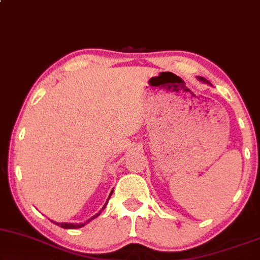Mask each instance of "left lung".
Returning a JSON list of instances; mask_svg holds the SVG:
<instances>
[{
  "label": "left lung",
  "instance_id": "left-lung-1",
  "mask_svg": "<svg viewBox=\"0 0 260 260\" xmlns=\"http://www.w3.org/2000/svg\"><path fill=\"white\" fill-rule=\"evenodd\" d=\"M198 80L199 81H201L202 83H208V84H211V82H209V81H207L205 79V77H201V76H198Z\"/></svg>",
  "mask_w": 260,
  "mask_h": 260
}]
</instances>
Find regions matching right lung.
<instances>
[{
  "label": "right lung",
  "mask_w": 260,
  "mask_h": 260,
  "mask_svg": "<svg viewBox=\"0 0 260 260\" xmlns=\"http://www.w3.org/2000/svg\"><path fill=\"white\" fill-rule=\"evenodd\" d=\"M112 192H114V190H111L110 195H109V198H108V201H109V199H110V196L112 195ZM108 201H106V202H105V205H104V206H103V208H102V209H100V211L98 212V213H96V214H94V215H93V217H92V218H89V219H88V220H86V221H84V223H79V224H77V223H57V221H53V220H52V221H53V223H54L55 225H59V226H60V228H64V229H79V228H82V226H84V225H86V224H88L90 220L95 219V218H96V217H99V215H100V213H102V211H104V209H105V207H106V205H108Z\"/></svg>",
  "instance_id": "right-lung-1"
}]
</instances>
